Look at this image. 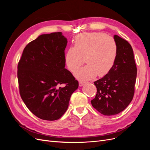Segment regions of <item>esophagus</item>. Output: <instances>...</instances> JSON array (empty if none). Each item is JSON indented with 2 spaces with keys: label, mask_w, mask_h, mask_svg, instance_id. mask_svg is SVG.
Here are the masks:
<instances>
[{
  "label": "esophagus",
  "mask_w": 150,
  "mask_h": 150,
  "mask_svg": "<svg viewBox=\"0 0 150 150\" xmlns=\"http://www.w3.org/2000/svg\"><path fill=\"white\" fill-rule=\"evenodd\" d=\"M86 84L85 82H84V81H79V86H83V85H84Z\"/></svg>",
  "instance_id": "esophagus-1"
}]
</instances>
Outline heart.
Listing matches in <instances>:
<instances>
[{"label": "heart", "instance_id": "heart-1", "mask_svg": "<svg viewBox=\"0 0 150 150\" xmlns=\"http://www.w3.org/2000/svg\"><path fill=\"white\" fill-rule=\"evenodd\" d=\"M117 45L115 39L101 33H84L76 38L74 47L67 50L65 62L71 71L82 65L85 66L74 72L76 78L81 81L94 78L98 75H106L115 64L117 57Z\"/></svg>", "mask_w": 150, "mask_h": 150}]
</instances>
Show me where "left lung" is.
<instances>
[{"mask_svg":"<svg viewBox=\"0 0 150 150\" xmlns=\"http://www.w3.org/2000/svg\"><path fill=\"white\" fill-rule=\"evenodd\" d=\"M117 57L108 73L94 82L97 93L91 101L92 106L106 116L117 115L125 110L132 101L137 68L132 47L127 40L115 35Z\"/></svg>","mask_w":150,"mask_h":150,"instance_id":"left-lung-1","label":"left lung"}]
</instances>
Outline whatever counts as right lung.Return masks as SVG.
Wrapping results in <instances>:
<instances>
[{"label":"right lung","instance_id":"right-lung-1","mask_svg":"<svg viewBox=\"0 0 150 150\" xmlns=\"http://www.w3.org/2000/svg\"><path fill=\"white\" fill-rule=\"evenodd\" d=\"M67 43L60 32L40 35L25 46L18 64L21 98L40 119H59L67 110L71 94L78 88V81L65 69Z\"/></svg>","mask_w":150,"mask_h":150}]
</instances>
